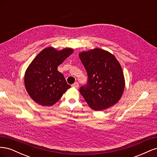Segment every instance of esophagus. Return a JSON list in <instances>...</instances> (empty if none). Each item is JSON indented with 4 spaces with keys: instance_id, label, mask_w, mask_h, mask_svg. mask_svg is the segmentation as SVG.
Masks as SVG:
<instances>
[{
    "instance_id": "obj_1",
    "label": "esophagus",
    "mask_w": 157,
    "mask_h": 157,
    "mask_svg": "<svg viewBox=\"0 0 157 157\" xmlns=\"http://www.w3.org/2000/svg\"><path fill=\"white\" fill-rule=\"evenodd\" d=\"M78 86H79V84L78 82H75L73 84H72V86L74 88H78Z\"/></svg>"
}]
</instances>
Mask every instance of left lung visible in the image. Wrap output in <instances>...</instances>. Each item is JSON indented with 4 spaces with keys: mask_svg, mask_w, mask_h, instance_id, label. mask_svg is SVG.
Wrapping results in <instances>:
<instances>
[{
    "mask_svg": "<svg viewBox=\"0 0 157 157\" xmlns=\"http://www.w3.org/2000/svg\"><path fill=\"white\" fill-rule=\"evenodd\" d=\"M87 72V84L79 90L89 107L102 111L116 104L124 90L121 66L110 52L95 48L79 54Z\"/></svg>",
    "mask_w": 157,
    "mask_h": 157,
    "instance_id": "1",
    "label": "left lung"
}]
</instances>
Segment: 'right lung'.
Masks as SVG:
<instances>
[{
	"mask_svg": "<svg viewBox=\"0 0 157 157\" xmlns=\"http://www.w3.org/2000/svg\"><path fill=\"white\" fill-rule=\"evenodd\" d=\"M73 52L69 48L58 51L48 47L33 60L25 71L24 82L33 101L42 106H52L71 88L58 67Z\"/></svg>",
	"mask_w": 157,
	"mask_h": 157,
	"instance_id": "obj_1",
	"label": "right lung"
}]
</instances>
